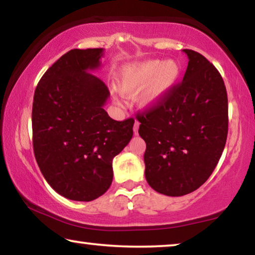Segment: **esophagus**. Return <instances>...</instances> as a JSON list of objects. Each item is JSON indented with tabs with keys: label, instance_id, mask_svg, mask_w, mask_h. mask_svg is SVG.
Returning a JSON list of instances; mask_svg holds the SVG:
<instances>
[{
	"label": "esophagus",
	"instance_id": "34e87169",
	"mask_svg": "<svg viewBox=\"0 0 255 255\" xmlns=\"http://www.w3.org/2000/svg\"><path fill=\"white\" fill-rule=\"evenodd\" d=\"M138 128H139V122L135 121V122H134V125H133V132H134V134L138 133Z\"/></svg>",
	"mask_w": 255,
	"mask_h": 255
}]
</instances>
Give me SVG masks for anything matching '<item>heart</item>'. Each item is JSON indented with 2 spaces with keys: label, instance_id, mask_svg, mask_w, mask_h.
I'll use <instances>...</instances> for the list:
<instances>
[{
  "label": "heart",
  "instance_id": "1",
  "mask_svg": "<svg viewBox=\"0 0 255 255\" xmlns=\"http://www.w3.org/2000/svg\"><path fill=\"white\" fill-rule=\"evenodd\" d=\"M181 66L175 60L162 61L149 59L134 62L123 68L118 89L124 95H133L140 89L137 103L141 108H151L159 104L181 78Z\"/></svg>",
  "mask_w": 255,
  "mask_h": 255
}]
</instances>
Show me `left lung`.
Wrapping results in <instances>:
<instances>
[{"instance_id":"obj_1","label":"left lung","mask_w":255,"mask_h":255,"mask_svg":"<svg viewBox=\"0 0 255 255\" xmlns=\"http://www.w3.org/2000/svg\"><path fill=\"white\" fill-rule=\"evenodd\" d=\"M182 82L159 104L137 114L146 142L145 177L167 196L193 193L209 179L225 147L228 94L217 68L193 50Z\"/></svg>"}]
</instances>
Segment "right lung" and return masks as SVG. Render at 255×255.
<instances>
[{
	"mask_svg": "<svg viewBox=\"0 0 255 255\" xmlns=\"http://www.w3.org/2000/svg\"><path fill=\"white\" fill-rule=\"evenodd\" d=\"M103 48L71 50L41 76L32 106L33 152L47 183L68 200L89 202L113 182V159L133 135V118L103 109L109 89L88 71Z\"/></svg>",
	"mask_w": 255,
	"mask_h": 255,
	"instance_id": "right-lung-1",
	"label": "right lung"
}]
</instances>
